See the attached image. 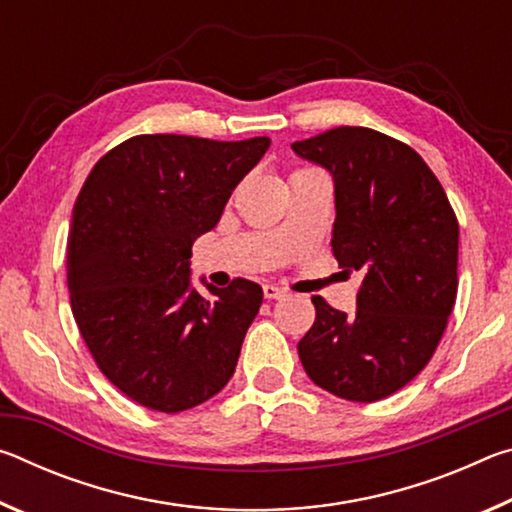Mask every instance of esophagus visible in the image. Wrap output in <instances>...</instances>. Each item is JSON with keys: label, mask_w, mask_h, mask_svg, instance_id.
<instances>
[{"label": "esophagus", "mask_w": 512, "mask_h": 512, "mask_svg": "<svg viewBox=\"0 0 512 512\" xmlns=\"http://www.w3.org/2000/svg\"><path fill=\"white\" fill-rule=\"evenodd\" d=\"M284 293H287V291L280 289V287H275V284H264V298L266 300H280Z\"/></svg>", "instance_id": "34e87169"}]
</instances>
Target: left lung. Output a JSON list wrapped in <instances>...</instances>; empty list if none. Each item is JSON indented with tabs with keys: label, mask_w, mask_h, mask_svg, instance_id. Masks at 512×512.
I'll return each mask as SVG.
<instances>
[{
	"label": "left lung",
	"mask_w": 512,
	"mask_h": 512,
	"mask_svg": "<svg viewBox=\"0 0 512 512\" xmlns=\"http://www.w3.org/2000/svg\"><path fill=\"white\" fill-rule=\"evenodd\" d=\"M291 149L332 176V253L363 275L350 316L311 298L302 368L343 400H384L427 366L454 309L456 214L427 162L372 128H332Z\"/></svg>",
	"instance_id": "8db88e82"
}]
</instances>
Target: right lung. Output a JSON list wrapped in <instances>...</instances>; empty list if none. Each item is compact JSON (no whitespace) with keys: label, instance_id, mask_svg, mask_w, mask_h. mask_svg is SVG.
Returning <instances> with one entry per match:
<instances>
[{"label":"right lung","instance_id":"obj_1","mask_svg":"<svg viewBox=\"0 0 512 512\" xmlns=\"http://www.w3.org/2000/svg\"><path fill=\"white\" fill-rule=\"evenodd\" d=\"M268 137L214 142L137 135L94 164L72 212L67 287L74 320L112 384L178 413L228 384L262 287L192 284V246L264 158Z\"/></svg>","mask_w":512,"mask_h":512}]
</instances>
